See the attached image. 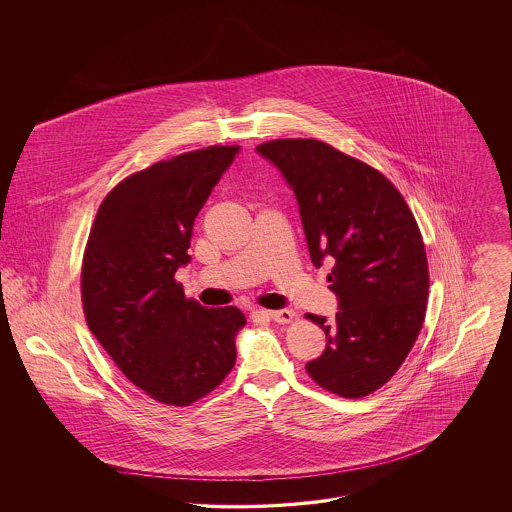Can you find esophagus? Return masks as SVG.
Segmentation results:
<instances>
[{
    "label": "esophagus",
    "mask_w": 512,
    "mask_h": 512,
    "mask_svg": "<svg viewBox=\"0 0 512 512\" xmlns=\"http://www.w3.org/2000/svg\"><path fill=\"white\" fill-rule=\"evenodd\" d=\"M268 317L272 318L274 322H278V324H290L293 318H295V313L290 311V309H280V311H268Z\"/></svg>",
    "instance_id": "1"
}]
</instances>
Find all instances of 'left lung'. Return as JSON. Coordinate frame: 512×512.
Returning a JSON list of instances; mask_svg holds the SVG:
<instances>
[{"mask_svg": "<svg viewBox=\"0 0 512 512\" xmlns=\"http://www.w3.org/2000/svg\"><path fill=\"white\" fill-rule=\"evenodd\" d=\"M257 151L293 188L313 265H334L336 318L305 315L326 334L324 353L305 366L309 376L345 399L380 390L426 317L428 259L407 201L382 172L324 142L284 138Z\"/></svg>", "mask_w": 512, "mask_h": 512, "instance_id": "8db88e82", "label": "left lung"}]
</instances>
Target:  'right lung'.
Returning a JSON list of instances; mask_svg holds the SVG:
<instances>
[{"label": "right lung", "instance_id": "obj_1", "mask_svg": "<svg viewBox=\"0 0 512 512\" xmlns=\"http://www.w3.org/2000/svg\"><path fill=\"white\" fill-rule=\"evenodd\" d=\"M240 146H209L119 182L99 205L82 257L90 332L151 399L188 407L236 363L244 313L201 307L174 274L190 261L194 220Z\"/></svg>", "mask_w": 512, "mask_h": 512}]
</instances>
